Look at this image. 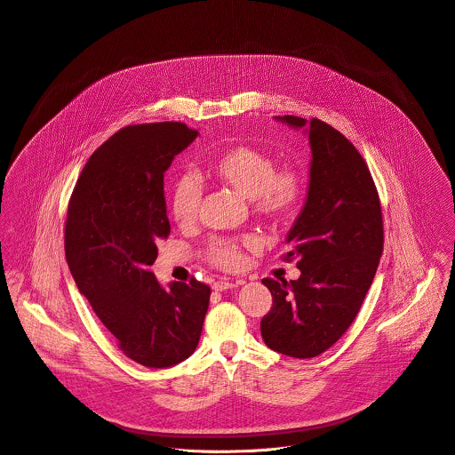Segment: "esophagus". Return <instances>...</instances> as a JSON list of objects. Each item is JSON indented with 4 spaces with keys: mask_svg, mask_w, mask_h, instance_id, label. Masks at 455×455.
Masks as SVG:
<instances>
[{
    "mask_svg": "<svg viewBox=\"0 0 455 455\" xmlns=\"http://www.w3.org/2000/svg\"><path fill=\"white\" fill-rule=\"evenodd\" d=\"M236 287V283H233V282H224V280H217V282H213V291H228V289H235Z\"/></svg>",
    "mask_w": 455,
    "mask_h": 455,
    "instance_id": "34e87169",
    "label": "esophagus"
}]
</instances>
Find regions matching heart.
<instances>
[{
	"label": "heart",
	"mask_w": 455,
	"mask_h": 455,
	"mask_svg": "<svg viewBox=\"0 0 455 455\" xmlns=\"http://www.w3.org/2000/svg\"><path fill=\"white\" fill-rule=\"evenodd\" d=\"M212 179L251 201L252 212L266 220H287L301 203L305 193L303 177L298 170L285 166L276 170L275 157L252 145H235L208 159ZM203 188L195 175H180L172 189L170 208L173 220L180 228H191L197 219ZM243 243L229 238H215L206 247V259L220 269H238L243 266Z\"/></svg>",
	"instance_id": "b5f03b06"
}]
</instances>
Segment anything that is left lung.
<instances>
[{"instance_id": "1", "label": "left lung", "mask_w": 455, "mask_h": 455, "mask_svg": "<svg viewBox=\"0 0 455 455\" xmlns=\"http://www.w3.org/2000/svg\"><path fill=\"white\" fill-rule=\"evenodd\" d=\"M278 121L308 132L312 163L307 203L287 235L298 280L262 283L273 307L260 321L264 343L308 359L332 347L354 323L384 251L380 197L366 161L339 131L321 119Z\"/></svg>"}]
</instances>
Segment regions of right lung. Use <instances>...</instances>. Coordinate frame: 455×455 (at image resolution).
<instances>
[{
  "mask_svg": "<svg viewBox=\"0 0 455 455\" xmlns=\"http://www.w3.org/2000/svg\"><path fill=\"white\" fill-rule=\"evenodd\" d=\"M199 132L184 123L126 126L85 163L66 215L65 252L78 291L119 348L147 368H170L197 347L210 287L164 289L150 271L170 235L164 172Z\"/></svg>",
  "mask_w": 455,
  "mask_h": 455,
  "instance_id": "add662e5",
  "label": "right lung"
}]
</instances>
